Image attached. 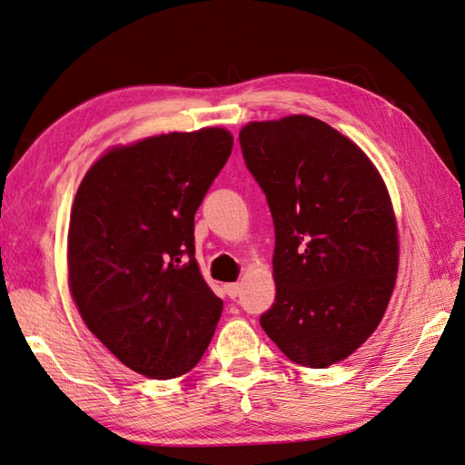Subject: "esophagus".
<instances>
[{
    "mask_svg": "<svg viewBox=\"0 0 465 465\" xmlns=\"http://www.w3.org/2000/svg\"><path fill=\"white\" fill-rule=\"evenodd\" d=\"M224 291H226V295H229L231 299H236V297L241 295L242 285H241V282H229V285H224Z\"/></svg>",
    "mask_w": 465,
    "mask_h": 465,
    "instance_id": "1",
    "label": "esophagus"
}]
</instances>
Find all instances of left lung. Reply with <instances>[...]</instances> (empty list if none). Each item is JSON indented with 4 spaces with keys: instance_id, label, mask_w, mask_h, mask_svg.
Masks as SVG:
<instances>
[{
    "instance_id": "left-lung-1",
    "label": "left lung",
    "mask_w": 465,
    "mask_h": 465,
    "mask_svg": "<svg viewBox=\"0 0 465 465\" xmlns=\"http://www.w3.org/2000/svg\"><path fill=\"white\" fill-rule=\"evenodd\" d=\"M239 140L274 223L277 297L261 327L302 367L343 361L373 335L395 289L390 191L353 140L307 114L249 122Z\"/></svg>"
}]
</instances>
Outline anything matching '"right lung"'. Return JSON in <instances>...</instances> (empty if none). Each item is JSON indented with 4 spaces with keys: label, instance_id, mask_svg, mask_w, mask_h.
Here are the masks:
<instances>
[{
    "label": "right lung",
    "instance_id": "1",
    "mask_svg": "<svg viewBox=\"0 0 465 465\" xmlns=\"http://www.w3.org/2000/svg\"><path fill=\"white\" fill-rule=\"evenodd\" d=\"M232 140L206 126L112 146L75 193L70 295L92 333L144 377L191 371L221 319L194 259V214Z\"/></svg>",
    "mask_w": 465,
    "mask_h": 465
}]
</instances>
